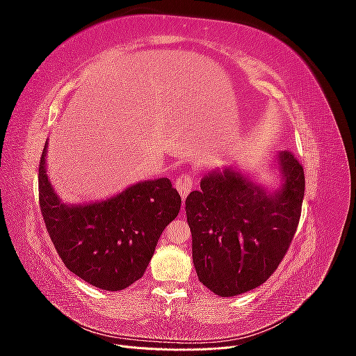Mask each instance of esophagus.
I'll return each mask as SVG.
<instances>
[{"mask_svg": "<svg viewBox=\"0 0 356 356\" xmlns=\"http://www.w3.org/2000/svg\"><path fill=\"white\" fill-rule=\"evenodd\" d=\"M193 181L195 179H193V175L190 174V172H184V174H181L178 177V179L175 181V187L182 199H186L188 196V193L193 187Z\"/></svg>", "mask_w": 356, "mask_h": 356, "instance_id": "esophagus-1", "label": "esophagus"}]
</instances>
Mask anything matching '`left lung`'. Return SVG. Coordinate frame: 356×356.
<instances>
[{"instance_id": "obj_1", "label": "left lung", "mask_w": 356, "mask_h": 356, "mask_svg": "<svg viewBox=\"0 0 356 356\" xmlns=\"http://www.w3.org/2000/svg\"><path fill=\"white\" fill-rule=\"evenodd\" d=\"M282 188L267 193L227 168L200 181L186 199L199 281L233 297L264 284L284 260L298 227L305 170L291 152L279 153Z\"/></svg>"}]
</instances>
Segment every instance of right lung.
<instances>
[{
	"label": "right lung",
	"mask_w": 356,
	"mask_h": 356,
	"mask_svg": "<svg viewBox=\"0 0 356 356\" xmlns=\"http://www.w3.org/2000/svg\"><path fill=\"white\" fill-rule=\"evenodd\" d=\"M38 168V199L50 239L63 264L88 284L120 291L141 279L166 225L177 218L181 197L168 178L144 181L108 200L62 203Z\"/></svg>",
	"instance_id": "obj_1"
}]
</instances>
